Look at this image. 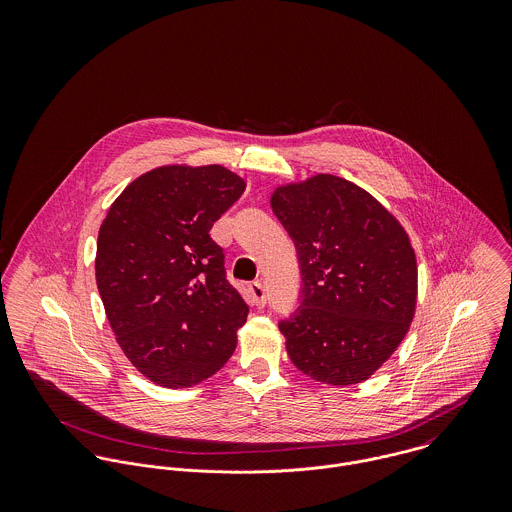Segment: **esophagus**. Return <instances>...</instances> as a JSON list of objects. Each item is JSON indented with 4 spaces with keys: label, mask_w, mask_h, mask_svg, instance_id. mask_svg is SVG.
<instances>
[{
    "label": "esophagus",
    "mask_w": 512,
    "mask_h": 512,
    "mask_svg": "<svg viewBox=\"0 0 512 512\" xmlns=\"http://www.w3.org/2000/svg\"><path fill=\"white\" fill-rule=\"evenodd\" d=\"M248 290H250V297H252L254 305H258V307H264V305H266V290H264L262 280L252 282V284L248 286Z\"/></svg>",
    "instance_id": "obj_1"
}]
</instances>
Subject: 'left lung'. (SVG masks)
<instances>
[{
  "mask_svg": "<svg viewBox=\"0 0 512 512\" xmlns=\"http://www.w3.org/2000/svg\"><path fill=\"white\" fill-rule=\"evenodd\" d=\"M270 205L303 282L299 307L280 323L293 365L331 386L363 382L398 349L416 313L408 232L365 189L329 173L276 187Z\"/></svg>",
  "mask_w": 512,
  "mask_h": 512,
  "instance_id": "1",
  "label": "left lung"
}]
</instances>
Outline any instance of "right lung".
<instances>
[{
    "mask_svg": "<svg viewBox=\"0 0 512 512\" xmlns=\"http://www.w3.org/2000/svg\"><path fill=\"white\" fill-rule=\"evenodd\" d=\"M246 183L222 165H161L108 209L96 286L124 355L151 382L189 388L236 349L248 305L226 280L213 224Z\"/></svg>",
    "mask_w": 512,
    "mask_h": 512,
    "instance_id": "add662e5",
    "label": "right lung"
}]
</instances>
